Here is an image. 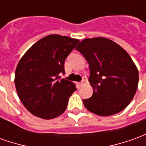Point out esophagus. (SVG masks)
I'll return each instance as SVG.
<instances>
[{"instance_id":"esophagus-1","label":"esophagus","mask_w":146,"mask_h":146,"mask_svg":"<svg viewBox=\"0 0 146 146\" xmlns=\"http://www.w3.org/2000/svg\"><path fill=\"white\" fill-rule=\"evenodd\" d=\"M80 84H81V86H85V85H86V80H82V81H81V83H80Z\"/></svg>"}]
</instances>
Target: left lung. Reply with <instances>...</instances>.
I'll use <instances>...</instances> for the list:
<instances>
[{
    "instance_id": "1",
    "label": "left lung",
    "mask_w": 146,
    "mask_h": 146,
    "mask_svg": "<svg viewBox=\"0 0 146 146\" xmlns=\"http://www.w3.org/2000/svg\"><path fill=\"white\" fill-rule=\"evenodd\" d=\"M90 65L94 94L84 106L98 116L106 117L125 110L138 86V70L128 52L106 37L86 38L76 48Z\"/></svg>"
}]
</instances>
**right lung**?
<instances>
[{
	"label": "right lung",
	"instance_id": "1",
	"mask_svg": "<svg viewBox=\"0 0 146 146\" xmlns=\"http://www.w3.org/2000/svg\"><path fill=\"white\" fill-rule=\"evenodd\" d=\"M79 40L51 34L39 40L21 58L15 72V86L24 106L36 117L52 119L66 110L75 84L60 79L65 60Z\"/></svg>",
	"mask_w": 146,
	"mask_h": 146
}]
</instances>
